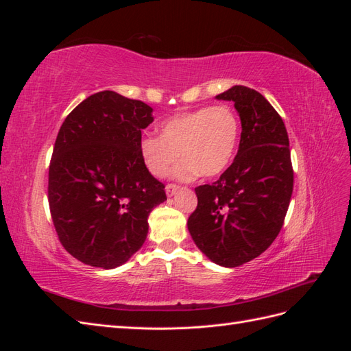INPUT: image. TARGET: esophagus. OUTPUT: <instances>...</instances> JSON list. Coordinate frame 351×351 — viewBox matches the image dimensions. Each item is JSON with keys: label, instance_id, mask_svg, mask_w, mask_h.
<instances>
[{"label": "esophagus", "instance_id": "esophagus-1", "mask_svg": "<svg viewBox=\"0 0 351 351\" xmlns=\"http://www.w3.org/2000/svg\"><path fill=\"white\" fill-rule=\"evenodd\" d=\"M177 190H178V186H177V184L168 183V184L165 186V192H167V196H168V197L174 196V195H176V192H177Z\"/></svg>", "mask_w": 351, "mask_h": 351}]
</instances>
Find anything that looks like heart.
Instances as JSON below:
<instances>
[{"label": "heart", "instance_id": "obj_1", "mask_svg": "<svg viewBox=\"0 0 351 351\" xmlns=\"http://www.w3.org/2000/svg\"><path fill=\"white\" fill-rule=\"evenodd\" d=\"M162 136L146 134L139 143L145 167L155 177H165L180 155L173 176L180 180L215 177L234 156L240 123L227 105L180 112L161 124ZM182 154H180L179 152Z\"/></svg>", "mask_w": 351, "mask_h": 351}]
</instances>
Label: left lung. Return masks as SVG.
<instances>
[{"label":"left lung","instance_id":"1","mask_svg":"<svg viewBox=\"0 0 351 351\" xmlns=\"http://www.w3.org/2000/svg\"><path fill=\"white\" fill-rule=\"evenodd\" d=\"M217 99L234 102L240 115L239 152L215 183L195 189L197 206L187 228L212 262L234 268L258 258L277 239L294 173L284 121L265 97L239 84Z\"/></svg>","mask_w":351,"mask_h":351}]
</instances>
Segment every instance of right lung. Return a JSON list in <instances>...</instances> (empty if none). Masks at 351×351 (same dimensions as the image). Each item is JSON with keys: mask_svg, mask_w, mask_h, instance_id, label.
<instances>
[{"mask_svg": "<svg viewBox=\"0 0 351 351\" xmlns=\"http://www.w3.org/2000/svg\"><path fill=\"white\" fill-rule=\"evenodd\" d=\"M152 121L149 105L102 90L61 124L48 202L60 243L80 262L112 269L129 261L146 240L151 210L167 200L139 151Z\"/></svg>", "mask_w": 351, "mask_h": 351, "instance_id": "obj_1", "label": "right lung"}]
</instances>
